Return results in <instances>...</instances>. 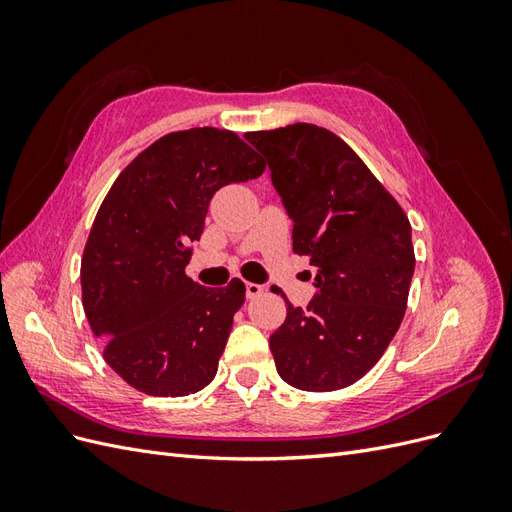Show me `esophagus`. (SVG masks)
Returning a JSON list of instances; mask_svg holds the SVG:
<instances>
[{
	"mask_svg": "<svg viewBox=\"0 0 512 512\" xmlns=\"http://www.w3.org/2000/svg\"><path fill=\"white\" fill-rule=\"evenodd\" d=\"M262 292H265V286L254 284V282H245V297L247 299H256Z\"/></svg>",
	"mask_w": 512,
	"mask_h": 512,
	"instance_id": "34e87169",
	"label": "esophagus"
}]
</instances>
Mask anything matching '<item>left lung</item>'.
<instances>
[{"label": "left lung", "instance_id": "8db88e82", "mask_svg": "<svg viewBox=\"0 0 512 512\" xmlns=\"http://www.w3.org/2000/svg\"><path fill=\"white\" fill-rule=\"evenodd\" d=\"M292 220V250L316 267L305 309L286 299L269 337L277 374L301 391L361 380L406 314L414 273L408 215L356 153L314 123L247 132Z\"/></svg>", "mask_w": 512, "mask_h": 512}]
</instances>
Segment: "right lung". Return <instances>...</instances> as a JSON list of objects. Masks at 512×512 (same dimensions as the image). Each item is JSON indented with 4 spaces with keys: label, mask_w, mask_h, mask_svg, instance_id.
Wrapping results in <instances>:
<instances>
[{
    "label": "right lung",
    "mask_w": 512,
    "mask_h": 512,
    "mask_svg": "<svg viewBox=\"0 0 512 512\" xmlns=\"http://www.w3.org/2000/svg\"><path fill=\"white\" fill-rule=\"evenodd\" d=\"M258 153L230 130L170 132L121 170L81 260L83 309L104 361L136 391L196 393L215 378L245 284L185 275L213 194L256 179Z\"/></svg>",
    "instance_id": "obj_1"
}]
</instances>
